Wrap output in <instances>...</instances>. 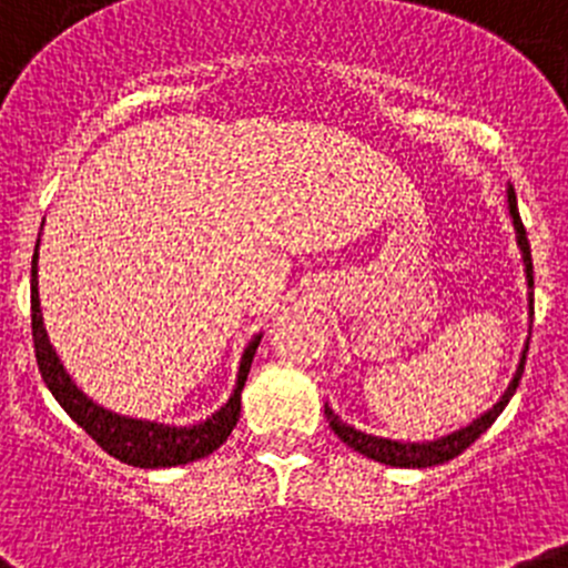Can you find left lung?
<instances>
[{"instance_id": "obj_1", "label": "left lung", "mask_w": 568, "mask_h": 568, "mask_svg": "<svg viewBox=\"0 0 568 568\" xmlns=\"http://www.w3.org/2000/svg\"><path fill=\"white\" fill-rule=\"evenodd\" d=\"M507 201H509V214H513V226H515V237H518V246H520V257H524V272H526V285H529V314H532V288H535V280H532V252H529V240H526V229L520 223V214H518V201H515V189H507ZM532 334V328H529ZM526 351H529V339L524 345V354H520L518 362V371H515L513 382L509 387L504 390V396L489 407L487 413L469 422L467 427L462 430L449 433V436L442 438H433V442H422V444H410V442H390V438H382V436H371V433H362L356 427H351L347 422H342L328 405H325V416H328L331 430L347 444V447H354L356 453L362 456L373 458V462L379 464H390V467H436V464H447L449 458L462 456L464 449L475 442V438H481V433H487L493 427L495 418L504 413V407L509 405V398L515 396V387H518L520 376H524V365H526Z\"/></svg>"}]
</instances>
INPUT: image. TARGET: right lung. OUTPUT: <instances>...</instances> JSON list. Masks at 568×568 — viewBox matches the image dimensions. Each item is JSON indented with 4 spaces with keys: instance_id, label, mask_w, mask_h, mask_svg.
Segmentation results:
<instances>
[{
    "instance_id": "obj_1",
    "label": "right lung",
    "mask_w": 568,
    "mask_h": 568,
    "mask_svg": "<svg viewBox=\"0 0 568 568\" xmlns=\"http://www.w3.org/2000/svg\"><path fill=\"white\" fill-rule=\"evenodd\" d=\"M30 325H33V347L36 362L42 371V379L48 390L53 393L68 416L79 424L87 436L93 438L104 453H110L119 462L132 464V467L158 469V467H178V464L197 462L206 458L209 453L221 447L229 436H232L234 424L240 418V393L252 371V359L257 354L260 334L246 345L243 356H240L237 385L229 396L226 405L201 424H189V427H170V424L144 422V418L119 416V413L104 410L95 405L93 398H87L84 393L75 387L70 379V373L61 365L55 347L50 345L48 331H44L42 303H39V240H36L33 265H30Z\"/></svg>"
}]
</instances>
